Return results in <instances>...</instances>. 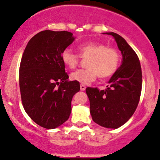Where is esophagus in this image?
<instances>
[{
	"mask_svg": "<svg viewBox=\"0 0 160 160\" xmlns=\"http://www.w3.org/2000/svg\"><path fill=\"white\" fill-rule=\"evenodd\" d=\"M85 89H86V86H85V85H83V84H81L80 85V90H85Z\"/></svg>",
	"mask_w": 160,
	"mask_h": 160,
	"instance_id": "1",
	"label": "esophagus"
}]
</instances>
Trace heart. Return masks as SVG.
I'll list each match as a JSON object with an SVG mask.
<instances>
[{
    "label": "heart",
    "mask_w": 160,
    "mask_h": 160,
    "mask_svg": "<svg viewBox=\"0 0 160 160\" xmlns=\"http://www.w3.org/2000/svg\"><path fill=\"white\" fill-rule=\"evenodd\" d=\"M79 56L87 59L85 70H77L70 74L71 80L82 84H88L96 77L106 78L112 75L119 63V54L116 49L106 47L98 42H85L77 46ZM79 56L67 49L61 53V60L70 69H74L79 62Z\"/></svg>",
    "instance_id": "1"
}]
</instances>
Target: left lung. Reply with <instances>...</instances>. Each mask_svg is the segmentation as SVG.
Wrapping results in <instances>:
<instances>
[{
  "instance_id": "left-lung-1",
  "label": "left lung",
  "mask_w": 160,
  "mask_h": 160,
  "mask_svg": "<svg viewBox=\"0 0 160 160\" xmlns=\"http://www.w3.org/2000/svg\"><path fill=\"white\" fill-rule=\"evenodd\" d=\"M104 34L114 37L122 52V64L105 90L88 88L86 93L93 122L104 128H118L136 110L142 91V69L138 56L125 38L114 32Z\"/></svg>"
}]
</instances>
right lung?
<instances>
[{"label":"right lung","instance_id":"obj_1","mask_svg":"<svg viewBox=\"0 0 160 160\" xmlns=\"http://www.w3.org/2000/svg\"><path fill=\"white\" fill-rule=\"evenodd\" d=\"M75 40L72 33L45 30L32 37L22 55L19 86L22 104L41 127L53 129L68 120L80 83L70 81L61 53Z\"/></svg>","mask_w":160,"mask_h":160}]
</instances>
